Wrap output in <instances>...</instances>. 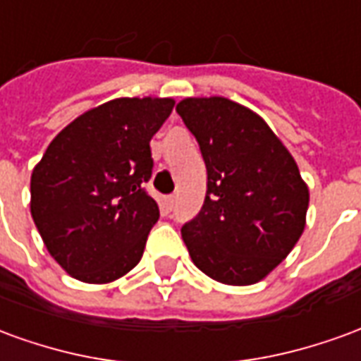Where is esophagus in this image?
Masks as SVG:
<instances>
[{"label": "esophagus", "instance_id": "obj_1", "mask_svg": "<svg viewBox=\"0 0 361 361\" xmlns=\"http://www.w3.org/2000/svg\"><path fill=\"white\" fill-rule=\"evenodd\" d=\"M173 203H176V197H173V195L164 197V209H166V211H172Z\"/></svg>", "mask_w": 361, "mask_h": 361}]
</instances>
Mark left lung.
<instances>
[{
    "mask_svg": "<svg viewBox=\"0 0 361 361\" xmlns=\"http://www.w3.org/2000/svg\"><path fill=\"white\" fill-rule=\"evenodd\" d=\"M207 166V195L181 238L197 269L230 286L263 280L305 228L310 191L298 164L255 111L222 96L176 106Z\"/></svg>",
    "mask_w": 361,
    "mask_h": 361,
    "instance_id": "obj_1",
    "label": "left lung"
}]
</instances>
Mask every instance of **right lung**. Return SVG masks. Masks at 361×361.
<instances>
[{"label": "right lung", "mask_w": 361, "mask_h": 361, "mask_svg": "<svg viewBox=\"0 0 361 361\" xmlns=\"http://www.w3.org/2000/svg\"><path fill=\"white\" fill-rule=\"evenodd\" d=\"M172 98H116L59 131L30 178V214L46 250L73 279L106 284L142 257L160 211L145 191L150 139Z\"/></svg>", "instance_id": "right-lung-1"}]
</instances>
